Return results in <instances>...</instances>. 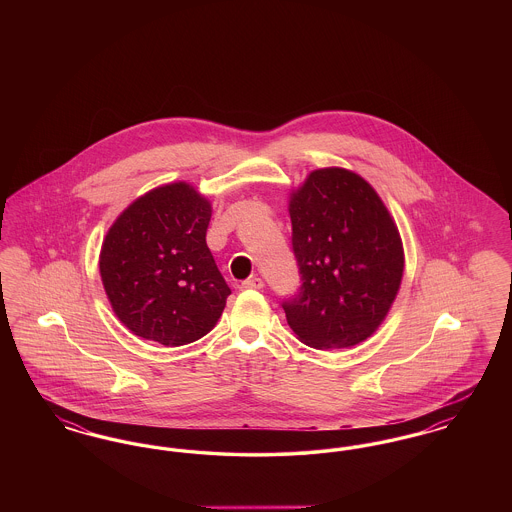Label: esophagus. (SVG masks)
<instances>
[{
  "label": "esophagus",
  "instance_id": "1",
  "mask_svg": "<svg viewBox=\"0 0 512 512\" xmlns=\"http://www.w3.org/2000/svg\"><path fill=\"white\" fill-rule=\"evenodd\" d=\"M263 286H265V282H263L261 278H257V276L247 278V280L242 282V288H244V290H263Z\"/></svg>",
  "mask_w": 512,
  "mask_h": 512
}]
</instances>
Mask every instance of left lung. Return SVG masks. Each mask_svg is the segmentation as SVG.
Here are the masks:
<instances>
[{"label": "left lung", "mask_w": 512, "mask_h": 512, "mask_svg": "<svg viewBox=\"0 0 512 512\" xmlns=\"http://www.w3.org/2000/svg\"><path fill=\"white\" fill-rule=\"evenodd\" d=\"M299 293L282 303L305 345L353 347L370 338L399 292L405 255L399 230L363 176L313 171L290 194Z\"/></svg>", "instance_id": "obj_1"}]
</instances>
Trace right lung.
I'll use <instances>...</instances> for the list:
<instances>
[{
	"mask_svg": "<svg viewBox=\"0 0 512 512\" xmlns=\"http://www.w3.org/2000/svg\"><path fill=\"white\" fill-rule=\"evenodd\" d=\"M211 213L194 186L172 182L138 197L109 228L99 274L132 334L178 347L217 324L230 288L205 242Z\"/></svg>",
	"mask_w": 512,
	"mask_h": 512,
	"instance_id": "add662e5",
	"label": "right lung"
}]
</instances>
